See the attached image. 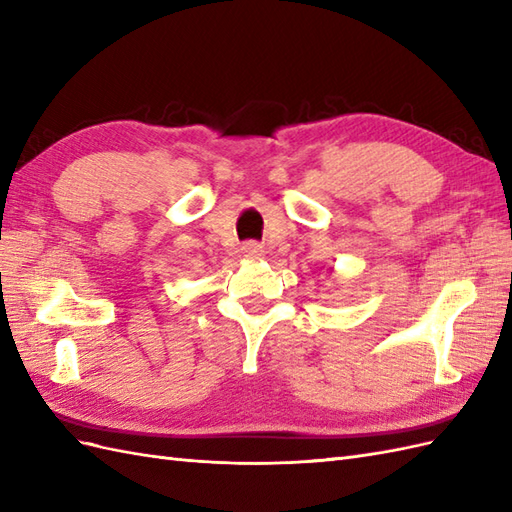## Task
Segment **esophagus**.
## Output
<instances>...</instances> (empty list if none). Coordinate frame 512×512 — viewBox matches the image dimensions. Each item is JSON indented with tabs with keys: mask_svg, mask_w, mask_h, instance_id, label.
I'll return each mask as SVG.
<instances>
[{
	"mask_svg": "<svg viewBox=\"0 0 512 512\" xmlns=\"http://www.w3.org/2000/svg\"><path fill=\"white\" fill-rule=\"evenodd\" d=\"M241 254L245 258H260L262 256V245L256 241H247L241 245Z\"/></svg>",
	"mask_w": 512,
	"mask_h": 512,
	"instance_id": "34e87169",
	"label": "esophagus"
}]
</instances>
